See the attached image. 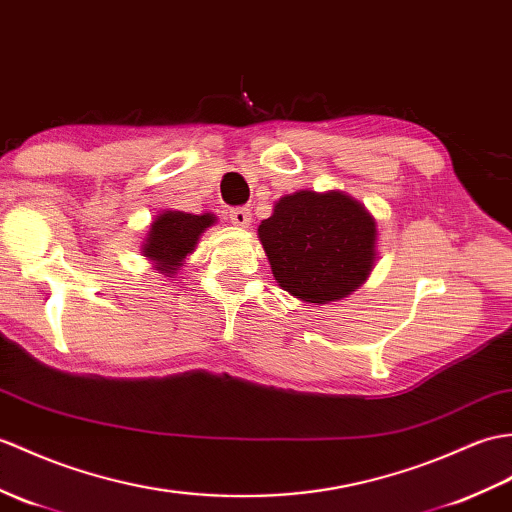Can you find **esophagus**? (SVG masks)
<instances>
[{
    "label": "esophagus",
    "mask_w": 512,
    "mask_h": 512,
    "mask_svg": "<svg viewBox=\"0 0 512 512\" xmlns=\"http://www.w3.org/2000/svg\"><path fill=\"white\" fill-rule=\"evenodd\" d=\"M229 218H231V222L235 224V227H240V229H248V224H251V220H253L251 209H246V207L231 209L229 211Z\"/></svg>",
    "instance_id": "esophagus-1"
}]
</instances>
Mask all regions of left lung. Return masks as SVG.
<instances>
[{"label":"left lung","instance_id":"left-lung-1","mask_svg":"<svg viewBox=\"0 0 512 512\" xmlns=\"http://www.w3.org/2000/svg\"><path fill=\"white\" fill-rule=\"evenodd\" d=\"M257 235L272 277L303 303L347 299L364 285L377 261L375 218L340 189H299L281 196Z\"/></svg>","mask_w":512,"mask_h":512}]
</instances>
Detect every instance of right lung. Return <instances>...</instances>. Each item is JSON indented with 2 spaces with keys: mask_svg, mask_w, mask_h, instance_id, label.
<instances>
[{
  "mask_svg": "<svg viewBox=\"0 0 512 512\" xmlns=\"http://www.w3.org/2000/svg\"><path fill=\"white\" fill-rule=\"evenodd\" d=\"M216 224L213 213H187L163 209L150 222L141 255L152 261V268L165 277H174L185 259L196 251L200 235Z\"/></svg>",
  "mask_w": 512,
  "mask_h": 512,
  "instance_id": "1",
  "label": "right lung"
}]
</instances>
